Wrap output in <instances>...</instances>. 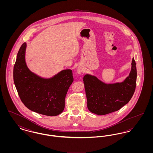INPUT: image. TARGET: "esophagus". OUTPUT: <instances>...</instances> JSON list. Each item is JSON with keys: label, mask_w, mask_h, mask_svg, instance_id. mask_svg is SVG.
I'll return each instance as SVG.
<instances>
[{"label": "esophagus", "mask_w": 153, "mask_h": 153, "mask_svg": "<svg viewBox=\"0 0 153 153\" xmlns=\"http://www.w3.org/2000/svg\"><path fill=\"white\" fill-rule=\"evenodd\" d=\"M77 74H80L81 73H82V71L79 68H77Z\"/></svg>", "instance_id": "34e87169"}]
</instances>
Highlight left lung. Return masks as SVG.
I'll use <instances>...</instances> for the list:
<instances>
[{"label": "left lung", "instance_id": "left-lung-1", "mask_svg": "<svg viewBox=\"0 0 153 153\" xmlns=\"http://www.w3.org/2000/svg\"><path fill=\"white\" fill-rule=\"evenodd\" d=\"M137 77L136 63L134 58L130 73L123 82L107 84L95 76L86 74L83 81L88 109L98 115H106L120 109L129 102L134 95Z\"/></svg>", "mask_w": 153, "mask_h": 153}]
</instances>
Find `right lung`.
Returning a JSON list of instances; mask_svg holds the SVG:
<instances>
[{"label": "right lung", "mask_w": 153, "mask_h": 153, "mask_svg": "<svg viewBox=\"0 0 153 153\" xmlns=\"http://www.w3.org/2000/svg\"><path fill=\"white\" fill-rule=\"evenodd\" d=\"M27 44H22L14 66L15 86L24 105L30 110L54 117L62 112L68 89L73 81L71 69L62 70L49 78L31 72L26 64Z\"/></svg>", "instance_id": "add662e5"}]
</instances>
